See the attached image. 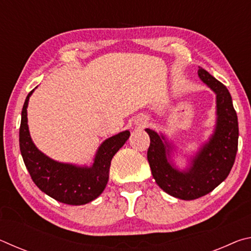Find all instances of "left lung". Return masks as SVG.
I'll use <instances>...</instances> for the list:
<instances>
[{"label": "left lung", "instance_id": "1", "mask_svg": "<svg viewBox=\"0 0 251 251\" xmlns=\"http://www.w3.org/2000/svg\"><path fill=\"white\" fill-rule=\"evenodd\" d=\"M198 75L217 97V125L210 141L201 148L187 172H179L168 163L171 146L164 136L147 128L151 144L147 159L151 175L161 189L173 197L192 201L212 192L226 179L235 163L238 150V118L230 93L223 83L199 67Z\"/></svg>", "mask_w": 251, "mask_h": 251}]
</instances>
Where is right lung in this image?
I'll return each mask as SVG.
<instances>
[{
	"instance_id": "add662e5",
	"label": "right lung",
	"mask_w": 251,
	"mask_h": 251,
	"mask_svg": "<svg viewBox=\"0 0 251 251\" xmlns=\"http://www.w3.org/2000/svg\"><path fill=\"white\" fill-rule=\"evenodd\" d=\"M34 91V90H33ZM28 93L22 109L20 126V150L25 166L42 192L67 205H85L103 193L108 181L110 161L128 139V130L122 131L101 144L92 167H77L49 158L34 145L27 126Z\"/></svg>"
}]
</instances>
